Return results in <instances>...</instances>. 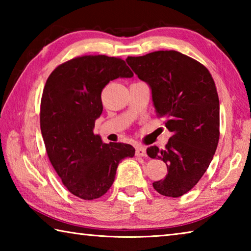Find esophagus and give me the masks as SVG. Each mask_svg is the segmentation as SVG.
<instances>
[{
  "mask_svg": "<svg viewBox=\"0 0 251 251\" xmlns=\"http://www.w3.org/2000/svg\"><path fill=\"white\" fill-rule=\"evenodd\" d=\"M136 156H139V157H144L146 156V150L144 148L143 146H136V151H135Z\"/></svg>",
  "mask_w": 251,
  "mask_h": 251,
  "instance_id": "34e87169",
  "label": "esophagus"
}]
</instances>
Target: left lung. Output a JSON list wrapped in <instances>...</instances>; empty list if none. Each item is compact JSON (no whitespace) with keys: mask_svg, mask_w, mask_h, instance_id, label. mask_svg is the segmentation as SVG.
Segmentation results:
<instances>
[{"mask_svg":"<svg viewBox=\"0 0 251 251\" xmlns=\"http://www.w3.org/2000/svg\"><path fill=\"white\" fill-rule=\"evenodd\" d=\"M126 62L150 85L157 116L172 131L165 150L147 148V155L163 160L168 171L152 186L163 196L180 197L202 177L217 150L219 99L214 79L202 64L177 50L128 56Z\"/></svg>","mask_w":251,"mask_h":251,"instance_id":"8db88e82","label":"left lung"}]
</instances>
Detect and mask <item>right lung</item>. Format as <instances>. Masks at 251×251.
<instances>
[{
    "mask_svg": "<svg viewBox=\"0 0 251 251\" xmlns=\"http://www.w3.org/2000/svg\"><path fill=\"white\" fill-rule=\"evenodd\" d=\"M133 75L122 58L85 55L58 65L46 80L40 113L46 152L63 185L85 201L107 193L120 161L135 155L129 144H105L93 133L103 88Z\"/></svg>",
    "mask_w": 251,
    "mask_h": 251,
    "instance_id": "right-lung-1",
    "label": "right lung"
}]
</instances>
